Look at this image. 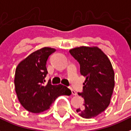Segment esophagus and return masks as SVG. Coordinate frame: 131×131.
<instances>
[{"instance_id": "esophagus-1", "label": "esophagus", "mask_w": 131, "mask_h": 131, "mask_svg": "<svg viewBox=\"0 0 131 131\" xmlns=\"http://www.w3.org/2000/svg\"><path fill=\"white\" fill-rule=\"evenodd\" d=\"M70 90H71V91H72V94L73 95H74V96H76L77 95V93H76V92L75 91V90H73V89H72V88H70Z\"/></svg>"}]
</instances>
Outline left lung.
<instances>
[{
    "label": "left lung",
    "mask_w": 131,
    "mask_h": 131,
    "mask_svg": "<svg viewBox=\"0 0 131 131\" xmlns=\"http://www.w3.org/2000/svg\"><path fill=\"white\" fill-rule=\"evenodd\" d=\"M80 65V73L86 78L83 92L84 106L76 110L84 118L96 117L111 103L114 87V72L110 59L98 47L81 46L70 50Z\"/></svg>",
    "instance_id": "left-lung-1"
}]
</instances>
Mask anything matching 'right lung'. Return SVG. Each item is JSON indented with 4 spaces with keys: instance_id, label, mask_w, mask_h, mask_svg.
I'll return each instance as SVG.
<instances>
[{
    "instance_id": "1",
    "label": "right lung",
    "mask_w": 131,
    "mask_h": 131,
    "mask_svg": "<svg viewBox=\"0 0 131 131\" xmlns=\"http://www.w3.org/2000/svg\"><path fill=\"white\" fill-rule=\"evenodd\" d=\"M55 51L56 49L51 47L40 49L22 60L16 68L15 91L21 105L29 112L40 113L47 111L59 96L72 94L61 84H44L47 59Z\"/></svg>"
}]
</instances>
